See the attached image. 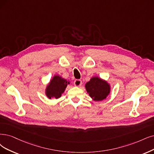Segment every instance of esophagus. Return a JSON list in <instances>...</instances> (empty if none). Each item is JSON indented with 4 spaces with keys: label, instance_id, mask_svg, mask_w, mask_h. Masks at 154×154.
I'll use <instances>...</instances> for the list:
<instances>
[{
    "label": "esophagus",
    "instance_id": "obj_1",
    "mask_svg": "<svg viewBox=\"0 0 154 154\" xmlns=\"http://www.w3.org/2000/svg\"><path fill=\"white\" fill-rule=\"evenodd\" d=\"M73 83H74V85H75V86L79 87V86H80L81 85L82 81H81V80H80V79H75V80L74 81Z\"/></svg>",
    "mask_w": 154,
    "mask_h": 154
}]
</instances>
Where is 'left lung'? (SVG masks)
<instances>
[{"instance_id":"8db88e82","label":"left lung","mask_w":154,"mask_h":154,"mask_svg":"<svg viewBox=\"0 0 154 154\" xmlns=\"http://www.w3.org/2000/svg\"><path fill=\"white\" fill-rule=\"evenodd\" d=\"M86 88L91 98L94 101L105 99L110 93V88L106 81L98 77H93L86 83Z\"/></svg>"}]
</instances>
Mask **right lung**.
<instances>
[{
    "instance_id": "add662e5",
    "label": "right lung",
    "mask_w": 154,
    "mask_h": 154,
    "mask_svg": "<svg viewBox=\"0 0 154 154\" xmlns=\"http://www.w3.org/2000/svg\"><path fill=\"white\" fill-rule=\"evenodd\" d=\"M68 84H70L69 82H67L65 79L58 75H55L48 86L45 94L49 99L58 98L65 91V89Z\"/></svg>"
}]
</instances>
